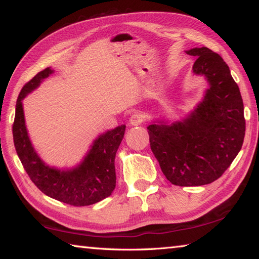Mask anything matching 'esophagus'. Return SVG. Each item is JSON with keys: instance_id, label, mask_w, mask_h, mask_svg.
Listing matches in <instances>:
<instances>
[{"instance_id": "obj_1", "label": "esophagus", "mask_w": 259, "mask_h": 259, "mask_svg": "<svg viewBox=\"0 0 259 259\" xmlns=\"http://www.w3.org/2000/svg\"><path fill=\"white\" fill-rule=\"evenodd\" d=\"M144 121V116L143 114H140L139 112H135L133 115L130 116L129 119V124L130 125H139L142 122Z\"/></svg>"}]
</instances>
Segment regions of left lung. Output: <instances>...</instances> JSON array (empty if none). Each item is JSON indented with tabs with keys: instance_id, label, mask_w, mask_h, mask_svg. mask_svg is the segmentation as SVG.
<instances>
[{
	"instance_id": "obj_1",
	"label": "left lung",
	"mask_w": 259,
	"mask_h": 259,
	"mask_svg": "<svg viewBox=\"0 0 259 259\" xmlns=\"http://www.w3.org/2000/svg\"><path fill=\"white\" fill-rule=\"evenodd\" d=\"M192 72L208 82L203 99L185 119L147 126L151 150L165 178L178 186H201L224 174L242 147L245 131L239 87L221 56L193 48Z\"/></svg>"
}]
</instances>
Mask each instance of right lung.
<instances>
[{"label": "right lung", "mask_w": 259, "mask_h": 259, "mask_svg": "<svg viewBox=\"0 0 259 259\" xmlns=\"http://www.w3.org/2000/svg\"><path fill=\"white\" fill-rule=\"evenodd\" d=\"M54 73L48 67L26 83L16 104L12 134L19 160L26 172L46 195L60 202L82 207L97 203L112 194L115 188L116 151L123 139L125 125L122 124L99 135L94 140L83 160L74 168L59 169L48 165L35 151L26 129L23 99L40 87Z\"/></svg>", "instance_id": "add662e5"}]
</instances>
